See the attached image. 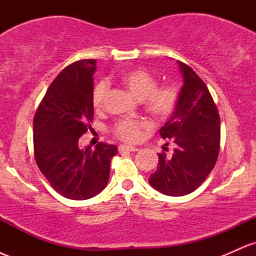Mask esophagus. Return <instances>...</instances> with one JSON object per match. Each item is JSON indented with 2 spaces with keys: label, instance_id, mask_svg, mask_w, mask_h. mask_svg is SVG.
<instances>
[{
  "label": "esophagus",
  "instance_id": "esophagus-1",
  "mask_svg": "<svg viewBox=\"0 0 256 256\" xmlns=\"http://www.w3.org/2000/svg\"><path fill=\"white\" fill-rule=\"evenodd\" d=\"M119 152H138V148L131 146H119Z\"/></svg>",
  "mask_w": 256,
  "mask_h": 256
}]
</instances>
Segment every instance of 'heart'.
Segmentation results:
<instances>
[{"label": "heart", "mask_w": 256, "mask_h": 256, "mask_svg": "<svg viewBox=\"0 0 256 256\" xmlns=\"http://www.w3.org/2000/svg\"><path fill=\"white\" fill-rule=\"evenodd\" d=\"M120 85L128 90L137 98L142 100L143 107L154 118L166 119L174 112L178 102V90L173 85L156 86V79L152 73L142 68H131L116 76ZM108 84L104 80L98 82L91 91V104L96 110H102ZM149 122L143 119H120L112 128L114 136L128 143L142 140L143 132L149 128Z\"/></svg>", "instance_id": "obj_1"}]
</instances>
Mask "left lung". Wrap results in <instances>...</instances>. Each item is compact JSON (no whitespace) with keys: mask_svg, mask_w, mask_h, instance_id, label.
<instances>
[{"mask_svg":"<svg viewBox=\"0 0 256 256\" xmlns=\"http://www.w3.org/2000/svg\"><path fill=\"white\" fill-rule=\"evenodd\" d=\"M183 76L177 107L160 128L161 137L174 144L171 155H158L149 184L164 195L184 196L204 182L214 168L220 148V118L207 85L195 71L177 61Z\"/></svg>","mask_w":256,"mask_h":256,"instance_id":"obj_1","label":"left lung"}]
</instances>
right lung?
Here are the masks:
<instances>
[{
    "mask_svg": "<svg viewBox=\"0 0 256 256\" xmlns=\"http://www.w3.org/2000/svg\"><path fill=\"white\" fill-rule=\"evenodd\" d=\"M95 60H80L54 79L34 118V149L37 166L58 194L88 200L107 186L114 144L98 143L79 149L80 136L91 128Z\"/></svg>",
    "mask_w": 256,
    "mask_h": 256,
    "instance_id": "right-lung-1",
    "label": "right lung"
}]
</instances>
